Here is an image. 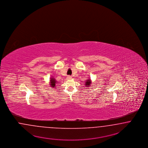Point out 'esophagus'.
Wrapping results in <instances>:
<instances>
[{
    "instance_id": "34e87169",
    "label": "esophagus",
    "mask_w": 148,
    "mask_h": 148,
    "mask_svg": "<svg viewBox=\"0 0 148 148\" xmlns=\"http://www.w3.org/2000/svg\"><path fill=\"white\" fill-rule=\"evenodd\" d=\"M71 79V76H69H69H68V77H67V79L69 80V79Z\"/></svg>"
}]
</instances>
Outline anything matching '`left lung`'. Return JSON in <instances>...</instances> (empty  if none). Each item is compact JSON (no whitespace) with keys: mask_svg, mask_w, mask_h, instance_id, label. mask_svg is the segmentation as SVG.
Segmentation results:
<instances>
[{"mask_svg":"<svg viewBox=\"0 0 148 148\" xmlns=\"http://www.w3.org/2000/svg\"><path fill=\"white\" fill-rule=\"evenodd\" d=\"M91 82H90V80H86V84H85V85L86 86V87H88L87 86H90V84H91Z\"/></svg>","mask_w":148,"mask_h":148,"instance_id":"1","label":"left lung"}]
</instances>
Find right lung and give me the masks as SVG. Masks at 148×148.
Returning a JSON list of instances; mask_svg holds the SVG:
<instances>
[{
	"label": "right lung",
	"instance_id": "right-lung-1",
	"mask_svg": "<svg viewBox=\"0 0 148 148\" xmlns=\"http://www.w3.org/2000/svg\"><path fill=\"white\" fill-rule=\"evenodd\" d=\"M56 82V80L54 79L51 78V80H50V85H51V87H54L55 86Z\"/></svg>",
	"mask_w": 148,
	"mask_h": 148
}]
</instances>
